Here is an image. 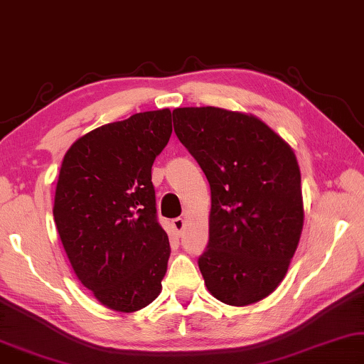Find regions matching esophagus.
<instances>
[{
    "mask_svg": "<svg viewBox=\"0 0 364 364\" xmlns=\"http://www.w3.org/2000/svg\"><path fill=\"white\" fill-rule=\"evenodd\" d=\"M183 225H186V222H183L182 218H176L172 219V227H174V230L177 232V235H182L183 232Z\"/></svg>",
    "mask_w": 364,
    "mask_h": 364,
    "instance_id": "obj_1",
    "label": "esophagus"
}]
</instances>
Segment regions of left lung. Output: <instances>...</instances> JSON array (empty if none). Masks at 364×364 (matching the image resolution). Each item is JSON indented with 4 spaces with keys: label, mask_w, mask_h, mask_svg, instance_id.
Wrapping results in <instances>:
<instances>
[{
    "label": "left lung",
    "mask_w": 364,
    "mask_h": 364,
    "mask_svg": "<svg viewBox=\"0 0 364 364\" xmlns=\"http://www.w3.org/2000/svg\"><path fill=\"white\" fill-rule=\"evenodd\" d=\"M176 136L211 187L201 275L220 302L243 307L283 282L304 227L301 169L264 121L215 107L172 112Z\"/></svg>",
    "instance_id": "1"
}]
</instances>
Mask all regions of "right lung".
Segmentation results:
<instances>
[{"label":"right lung","mask_w":364,"mask_h":364,"mask_svg":"<svg viewBox=\"0 0 364 364\" xmlns=\"http://www.w3.org/2000/svg\"><path fill=\"white\" fill-rule=\"evenodd\" d=\"M171 132L168 108L136 113L87 132L63 156L57 232L82 286L112 310L137 311L161 292L171 247L151 166Z\"/></svg>","instance_id":"1"}]
</instances>
